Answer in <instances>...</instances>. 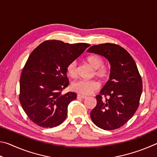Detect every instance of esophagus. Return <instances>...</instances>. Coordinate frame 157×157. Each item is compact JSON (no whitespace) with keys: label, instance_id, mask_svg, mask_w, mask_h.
Here are the masks:
<instances>
[{"label":"esophagus","instance_id":"1","mask_svg":"<svg viewBox=\"0 0 157 157\" xmlns=\"http://www.w3.org/2000/svg\"><path fill=\"white\" fill-rule=\"evenodd\" d=\"M78 99H86V96H84V95H82L80 94H78Z\"/></svg>","mask_w":157,"mask_h":157}]
</instances>
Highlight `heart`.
<instances>
[{"label": "heart", "instance_id": "obj_1", "mask_svg": "<svg viewBox=\"0 0 157 157\" xmlns=\"http://www.w3.org/2000/svg\"><path fill=\"white\" fill-rule=\"evenodd\" d=\"M86 62L94 69L95 76L101 79H106L109 75L108 69L105 67L104 60L98 55H91L86 58ZM67 73L71 78H75L78 75V67L75 61L71 62L67 66ZM100 87V83L95 79L91 80H84L81 79L73 82L71 85L73 91L82 95H90L96 91Z\"/></svg>", "mask_w": 157, "mask_h": 157}]
</instances>
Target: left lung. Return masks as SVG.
<instances>
[{
  "label": "left lung",
  "mask_w": 157,
  "mask_h": 157,
  "mask_svg": "<svg viewBox=\"0 0 157 157\" xmlns=\"http://www.w3.org/2000/svg\"><path fill=\"white\" fill-rule=\"evenodd\" d=\"M88 52L105 57L111 66L109 79L96 95L97 105L90 116L95 125L113 130L124 125L136 112L142 94V79L129 53L113 44L89 48ZM104 94L108 98H103Z\"/></svg>",
  "instance_id": "obj_1"
}]
</instances>
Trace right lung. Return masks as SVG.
I'll return each mask as SVG.
<instances>
[{"label": "right lung", "instance_id": "1", "mask_svg": "<svg viewBox=\"0 0 157 157\" xmlns=\"http://www.w3.org/2000/svg\"><path fill=\"white\" fill-rule=\"evenodd\" d=\"M89 46L50 40L32 52L21 75L19 100L33 123L52 128L65 121L68 105L77 98L74 92H61L69 84L67 66Z\"/></svg>", "mask_w": 157, "mask_h": 157}]
</instances>
